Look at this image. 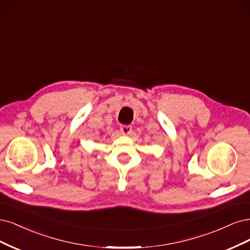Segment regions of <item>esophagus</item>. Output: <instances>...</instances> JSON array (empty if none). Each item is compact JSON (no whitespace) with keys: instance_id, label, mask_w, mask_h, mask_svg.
Returning a JSON list of instances; mask_svg holds the SVG:
<instances>
[{"instance_id":"1","label":"esophagus","mask_w":250,"mask_h":250,"mask_svg":"<svg viewBox=\"0 0 250 250\" xmlns=\"http://www.w3.org/2000/svg\"><path fill=\"white\" fill-rule=\"evenodd\" d=\"M120 132H122L124 135H128L132 132V125H124L120 126Z\"/></svg>"}]
</instances>
